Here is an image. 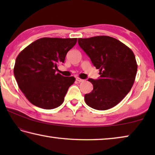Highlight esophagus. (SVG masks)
<instances>
[{"instance_id":"1","label":"esophagus","mask_w":155,"mask_h":155,"mask_svg":"<svg viewBox=\"0 0 155 155\" xmlns=\"http://www.w3.org/2000/svg\"><path fill=\"white\" fill-rule=\"evenodd\" d=\"M76 80H77L78 83H81V82H83L84 81V80H83V79H81V78H76Z\"/></svg>"}]
</instances>
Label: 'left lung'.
<instances>
[{"label":"left lung","instance_id":"8db88e82","mask_svg":"<svg viewBox=\"0 0 155 155\" xmlns=\"http://www.w3.org/2000/svg\"><path fill=\"white\" fill-rule=\"evenodd\" d=\"M78 43L101 75L98 79H88L94 89L85 95L86 104L101 111L117 105L135 82L137 64L133 52L117 39L106 35L78 38Z\"/></svg>","mask_w":155,"mask_h":155}]
</instances>
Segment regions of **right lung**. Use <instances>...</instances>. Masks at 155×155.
<instances>
[{"instance_id":"add662e5","label":"right lung","mask_w":155,"mask_h":155,"mask_svg":"<svg viewBox=\"0 0 155 155\" xmlns=\"http://www.w3.org/2000/svg\"><path fill=\"white\" fill-rule=\"evenodd\" d=\"M77 38H43L33 41L18 54L14 73L18 87L31 103L44 109L59 107L74 77L57 73Z\"/></svg>"}]
</instances>
